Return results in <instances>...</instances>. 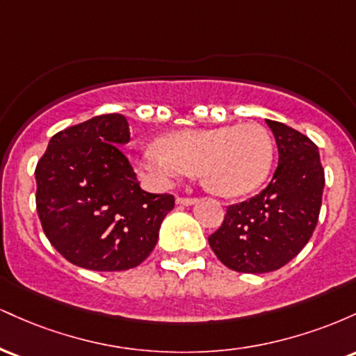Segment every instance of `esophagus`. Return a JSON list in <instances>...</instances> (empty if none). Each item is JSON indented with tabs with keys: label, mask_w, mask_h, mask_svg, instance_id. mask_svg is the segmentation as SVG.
I'll return each instance as SVG.
<instances>
[{
	"label": "esophagus",
	"mask_w": 356,
	"mask_h": 356,
	"mask_svg": "<svg viewBox=\"0 0 356 356\" xmlns=\"http://www.w3.org/2000/svg\"><path fill=\"white\" fill-rule=\"evenodd\" d=\"M175 202L181 204V206H192V204L197 202V199H194V197H177V199H175Z\"/></svg>",
	"instance_id": "34e87169"
}]
</instances>
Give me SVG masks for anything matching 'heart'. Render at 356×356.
Segmentation results:
<instances>
[{"label":"heart","instance_id":"heart-1","mask_svg":"<svg viewBox=\"0 0 356 356\" xmlns=\"http://www.w3.org/2000/svg\"><path fill=\"white\" fill-rule=\"evenodd\" d=\"M275 147L257 124L189 129L165 134L159 145L137 157V167L157 189L187 177L199 167L201 179L212 192L238 197L264 182L273 165Z\"/></svg>","mask_w":356,"mask_h":356}]
</instances>
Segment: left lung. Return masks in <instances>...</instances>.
Instances as JSON below:
<instances>
[{"label":"left lung","mask_w":356,"mask_h":356,"mask_svg":"<svg viewBox=\"0 0 356 356\" xmlns=\"http://www.w3.org/2000/svg\"><path fill=\"white\" fill-rule=\"evenodd\" d=\"M277 145V167L266 189L227 207L209 246L238 273L276 271L306 246L321 209L325 170L318 147L291 127L266 120Z\"/></svg>","instance_id":"left-lung-1"}]
</instances>
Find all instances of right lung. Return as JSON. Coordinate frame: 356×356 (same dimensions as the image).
<instances>
[{"label": "right lung", "mask_w": 356, "mask_h": 356, "mask_svg": "<svg viewBox=\"0 0 356 356\" xmlns=\"http://www.w3.org/2000/svg\"><path fill=\"white\" fill-rule=\"evenodd\" d=\"M130 140L120 113L60 130L35 169L36 211L51 246L92 271L136 268L152 252L174 195L140 189L120 147Z\"/></svg>", "instance_id": "obj_1"}]
</instances>
